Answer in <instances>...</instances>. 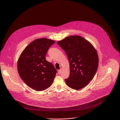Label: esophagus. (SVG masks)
Here are the masks:
<instances>
[{
  "label": "esophagus",
  "instance_id": "34e87169",
  "mask_svg": "<svg viewBox=\"0 0 120 120\" xmlns=\"http://www.w3.org/2000/svg\"><path fill=\"white\" fill-rule=\"evenodd\" d=\"M61 69H60V70H59L58 71V73H59V75H60V73H61Z\"/></svg>",
  "mask_w": 120,
  "mask_h": 120
}]
</instances>
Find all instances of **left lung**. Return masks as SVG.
Masks as SVG:
<instances>
[{
  "mask_svg": "<svg viewBox=\"0 0 120 120\" xmlns=\"http://www.w3.org/2000/svg\"><path fill=\"white\" fill-rule=\"evenodd\" d=\"M65 52L70 63L69 77L65 79L70 88L79 90L94 78L98 66L96 50L87 40L79 35L70 36L57 42Z\"/></svg>",
  "mask_w": 120,
  "mask_h": 120,
  "instance_id": "1",
  "label": "left lung"
}]
</instances>
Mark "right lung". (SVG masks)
<instances>
[{
  "label": "right lung",
  "instance_id": "obj_1",
  "mask_svg": "<svg viewBox=\"0 0 120 120\" xmlns=\"http://www.w3.org/2000/svg\"><path fill=\"white\" fill-rule=\"evenodd\" d=\"M55 41L47 38L37 39L30 43L22 52L18 61L20 76L30 88L43 91L50 87L57 70L45 60V55Z\"/></svg>",
  "mask_w": 120,
  "mask_h": 120
}]
</instances>
